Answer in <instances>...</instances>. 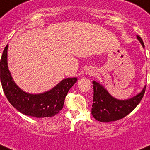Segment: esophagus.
<instances>
[{
	"mask_svg": "<svg viewBox=\"0 0 150 150\" xmlns=\"http://www.w3.org/2000/svg\"><path fill=\"white\" fill-rule=\"evenodd\" d=\"M94 70L92 69V68H88L87 70L86 71V74L88 75H94Z\"/></svg>",
	"mask_w": 150,
	"mask_h": 150,
	"instance_id": "34e87169",
	"label": "esophagus"
}]
</instances>
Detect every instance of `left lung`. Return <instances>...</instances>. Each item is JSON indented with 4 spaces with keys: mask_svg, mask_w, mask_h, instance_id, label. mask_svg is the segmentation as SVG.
<instances>
[{
    "mask_svg": "<svg viewBox=\"0 0 150 150\" xmlns=\"http://www.w3.org/2000/svg\"><path fill=\"white\" fill-rule=\"evenodd\" d=\"M137 38L141 42L142 45L145 47L143 41L137 35ZM93 103L91 113L95 120L108 123L116 121L125 117L136 108L142 99L146 91V86L143 90L133 98L127 100H118L111 96L105 88L98 83L93 81Z\"/></svg>",
    "mask_w": 150,
    "mask_h": 150,
    "instance_id": "8db88e82",
    "label": "left lung"
}]
</instances>
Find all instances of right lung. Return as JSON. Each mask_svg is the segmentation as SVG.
<instances>
[{
    "instance_id": "add662e5",
    "label": "right lung",
    "mask_w": 150,
    "mask_h": 150,
    "mask_svg": "<svg viewBox=\"0 0 150 150\" xmlns=\"http://www.w3.org/2000/svg\"><path fill=\"white\" fill-rule=\"evenodd\" d=\"M8 47L3 51L0 62L1 82L4 93L11 105L26 116L36 118L51 117L64 107L65 97L77 78H67L62 80L52 90L38 94L24 92L15 83L8 67Z\"/></svg>"
}]
</instances>
